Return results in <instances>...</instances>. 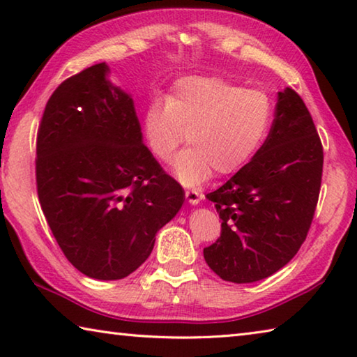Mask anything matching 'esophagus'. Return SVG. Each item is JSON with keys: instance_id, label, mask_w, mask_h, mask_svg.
<instances>
[{"instance_id": "obj_1", "label": "esophagus", "mask_w": 357, "mask_h": 357, "mask_svg": "<svg viewBox=\"0 0 357 357\" xmlns=\"http://www.w3.org/2000/svg\"><path fill=\"white\" fill-rule=\"evenodd\" d=\"M185 198H187V202L195 206V204L202 202L203 193H200L198 190H185Z\"/></svg>"}]
</instances>
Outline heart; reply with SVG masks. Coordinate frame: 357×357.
Returning <instances> with one entry per match:
<instances>
[{
	"instance_id": "heart-1",
	"label": "heart",
	"mask_w": 357,
	"mask_h": 357,
	"mask_svg": "<svg viewBox=\"0 0 357 357\" xmlns=\"http://www.w3.org/2000/svg\"><path fill=\"white\" fill-rule=\"evenodd\" d=\"M274 104L261 89H247L220 77L190 75L174 82L165 100L154 99L143 113V138L154 157L170 162L185 140L172 172L195 187L213 172H238L269 135Z\"/></svg>"
}]
</instances>
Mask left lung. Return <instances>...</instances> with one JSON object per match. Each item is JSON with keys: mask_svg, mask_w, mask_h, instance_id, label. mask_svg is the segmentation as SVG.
Returning <instances> with one entry per match:
<instances>
[{"mask_svg": "<svg viewBox=\"0 0 357 357\" xmlns=\"http://www.w3.org/2000/svg\"><path fill=\"white\" fill-rule=\"evenodd\" d=\"M321 174L315 124L301 96L285 88L263 146L206 195L222 219L220 238L203 250L209 268L233 283H252L282 269L309 233Z\"/></svg>", "mask_w": 357, "mask_h": 357, "instance_id": "left-lung-1", "label": "left lung"}]
</instances>
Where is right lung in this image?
Wrapping results in <instances>:
<instances>
[{"label":"right lung","mask_w":357,"mask_h":357,"mask_svg":"<svg viewBox=\"0 0 357 357\" xmlns=\"http://www.w3.org/2000/svg\"><path fill=\"white\" fill-rule=\"evenodd\" d=\"M94 64L64 80L38 130L40 208L66 258L82 274L119 280L153 252L184 190L143 144L130 94Z\"/></svg>","instance_id":"add662e5"}]
</instances>
